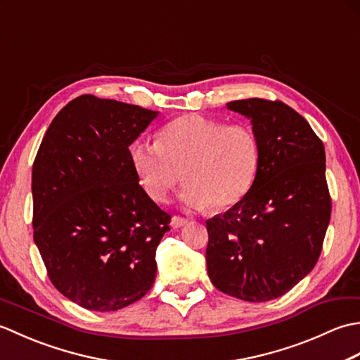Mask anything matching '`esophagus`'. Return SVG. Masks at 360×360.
Here are the masks:
<instances>
[{
	"mask_svg": "<svg viewBox=\"0 0 360 360\" xmlns=\"http://www.w3.org/2000/svg\"><path fill=\"white\" fill-rule=\"evenodd\" d=\"M188 223V219L187 218H182V217H173L172 218V223H170V226L173 227V229H179V227H182V226H186Z\"/></svg>",
	"mask_w": 360,
	"mask_h": 360,
	"instance_id": "34e87169",
	"label": "esophagus"
}]
</instances>
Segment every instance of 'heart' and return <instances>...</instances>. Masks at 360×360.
Wrapping results in <instances>:
<instances>
[{"instance_id": "obj_1", "label": "heart", "mask_w": 360, "mask_h": 360, "mask_svg": "<svg viewBox=\"0 0 360 360\" xmlns=\"http://www.w3.org/2000/svg\"><path fill=\"white\" fill-rule=\"evenodd\" d=\"M262 150L254 129L246 124L184 114L162 128L158 142H136L131 164L145 192L156 202L187 181L181 201L187 209L233 207L254 187Z\"/></svg>"}]
</instances>
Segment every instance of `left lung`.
<instances>
[{"mask_svg": "<svg viewBox=\"0 0 360 360\" xmlns=\"http://www.w3.org/2000/svg\"><path fill=\"white\" fill-rule=\"evenodd\" d=\"M227 108L250 119L262 159L246 198L205 221L207 274L221 292L274 300L307 277L322 252L331 218L325 147L280 101L244 98Z\"/></svg>", "mask_w": 360, "mask_h": 360, "instance_id": "left-lung-1", "label": "left lung"}]
</instances>
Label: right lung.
I'll return each mask as SVG.
<instances>
[{"instance_id":"1","label":"right lung","mask_w":360,"mask_h":360,"mask_svg":"<svg viewBox=\"0 0 360 360\" xmlns=\"http://www.w3.org/2000/svg\"><path fill=\"white\" fill-rule=\"evenodd\" d=\"M156 116L83 94L53 117L38 148L34 241L52 285L85 309H122L155 283L172 217L139 184L128 147Z\"/></svg>"}]
</instances>
